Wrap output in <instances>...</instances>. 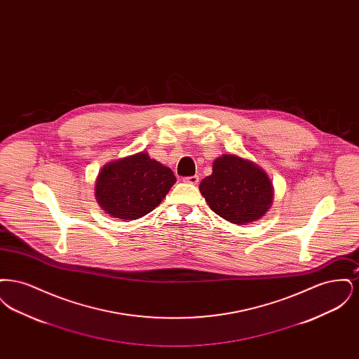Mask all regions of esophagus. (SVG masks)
Listing matches in <instances>:
<instances>
[{
    "instance_id": "obj_1",
    "label": "esophagus",
    "mask_w": 359,
    "mask_h": 359,
    "mask_svg": "<svg viewBox=\"0 0 359 359\" xmlns=\"http://www.w3.org/2000/svg\"><path fill=\"white\" fill-rule=\"evenodd\" d=\"M184 183H189V184H198L199 183V176L198 175H194V176H188L183 179Z\"/></svg>"
}]
</instances>
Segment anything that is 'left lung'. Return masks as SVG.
Listing matches in <instances>:
<instances>
[{
	"label": "left lung",
	"mask_w": 359,
	"mask_h": 359,
	"mask_svg": "<svg viewBox=\"0 0 359 359\" xmlns=\"http://www.w3.org/2000/svg\"><path fill=\"white\" fill-rule=\"evenodd\" d=\"M199 189L215 214L236 224L259 219L273 201V186L265 171L236 154L218 157Z\"/></svg>",
	"instance_id": "obj_1"
}]
</instances>
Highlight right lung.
<instances>
[{"mask_svg": "<svg viewBox=\"0 0 359 359\" xmlns=\"http://www.w3.org/2000/svg\"><path fill=\"white\" fill-rule=\"evenodd\" d=\"M175 182L168 167L141 152L106 164L97 177L95 198L109 215L132 221L160 205Z\"/></svg>", "mask_w": 359, "mask_h": 359, "instance_id": "add662e5", "label": "right lung"}]
</instances>
